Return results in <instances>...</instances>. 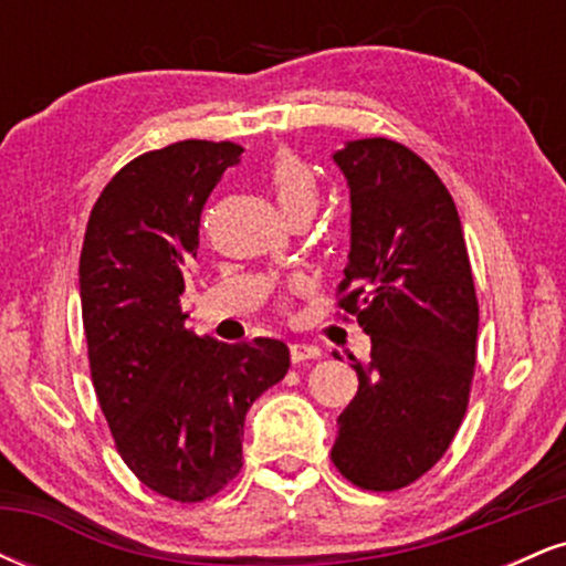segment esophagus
Here are the masks:
<instances>
[{"instance_id": "obj_1", "label": "esophagus", "mask_w": 566, "mask_h": 566, "mask_svg": "<svg viewBox=\"0 0 566 566\" xmlns=\"http://www.w3.org/2000/svg\"><path fill=\"white\" fill-rule=\"evenodd\" d=\"M322 350L319 346H311V343H292L290 346V359L295 361V365H301V361H308V359H319Z\"/></svg>"}]
</instances>
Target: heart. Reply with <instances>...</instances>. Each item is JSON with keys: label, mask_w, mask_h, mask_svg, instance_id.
<instances>
[{"label": "heart", "mask_w": 566, "mask_h": 566, "mask_svg": "<svg viewBox=\"0 0 566 566\" xmlns=\"http://www.w3.org/2000/svg\"><path fill=\"white\" fill-rule=\"evenodd\" d=\"M269 186L284 216L297 210L314 212L319 205V184H316L314 170L290 151L276 154L271 161Z\"/></svg>", "instance_id": "heart-1"}]
</instances>
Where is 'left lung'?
<instances>
[{
    "label": "left lung",
    "mask_w": 566,
    "mask_h": 566,
    "mask_svg": "<svg viewBox=\"0 0 566 566\" xmlns=\"http://www.w3.org/2000/svg\"><path fill=\"white\" fill-rule=\"evenodd\" d=\"M350 188L340 305L373 337L359 391L337 418L335 469L391 492L439 463L469 407L479 303L458 207L439 175L388 138L335 151Z\"/></svg>",
    "instance_id": "left-lung-1"
}]
</instances>
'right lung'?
Instances as JSON below:
<instances>
[{"instance_id":"obj_1","label":"right lung","mask_w":566,"mask_h":566,"mask_svg":"<svg viewBox=\"0 0 566 566\" xmlns=\"http://www.w3.org/2000/svg\"><path fill=\"white\" fill-rule=\"evenodd\" d=\"M231 140H180L140 154L90 212L80 258L90 375L127 469L148 490L199 503L242 471L244 415L290 369L274 337L220 343L186 329L199 218Z\"/></svg>"}]
</instances>
